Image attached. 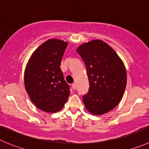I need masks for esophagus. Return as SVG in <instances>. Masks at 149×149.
I'll list each match as a JSON object with an SVG mask.
<instances>
[{
  "instance_id": "1",
  "label": "esophagus",
  "mask_w": 149,
  "mask_h": 149,
  "mask_svg": "<svg viewBox=\"0 0 149 149\" xmlns=\"http://www.w3.org/2000/svg\"><path fill=\"white\" fill-rule=\"evenodd\" d=\"M72 88H73V90H76V84L75 83L72 84Z\"/></svg>"
}]
</instances>
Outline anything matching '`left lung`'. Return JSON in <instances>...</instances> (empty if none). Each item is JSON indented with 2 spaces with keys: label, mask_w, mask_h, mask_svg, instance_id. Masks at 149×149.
Here are the masks:
<instances>
[{
  "label": "left lung",
  "mask_w": 149,
  "mask_h": 149,
  "mask_svg": "<svg viewBox=\"0 0 149 149\" xmlns=\"http://www.w3.org/2000/svg\"><path fill=\"white\" fill-rule=\"evenodd\" d=\"M86 66L87 93L83 102L94 115L107 113L118 104L126 86L124 65L115 51L102 40H93L76 50Z\"/></svg>",
  "instance_id": "obj_1"
}]
</instances>
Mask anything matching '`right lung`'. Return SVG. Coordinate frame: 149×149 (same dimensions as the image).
Instances as JSON below:
<instances>
[{
    "label": "right lung",
    "mask_w": 149,
    "mask_h": 149,
    "mask_svg": "<svg viewBox=\"0 0 149 149\" xmlns=\"http://www.w3.org/2000/svg\"><path fill=\"white\" fill-rule=\"evenodd\" d=\"M68 42L47 40L32 54L26 65L25 87L35 106L47 112L60 110L70 95V87L60 68Z\"/></svg>",
    "instance_id": "right-lung-1"
}]
</instances>
